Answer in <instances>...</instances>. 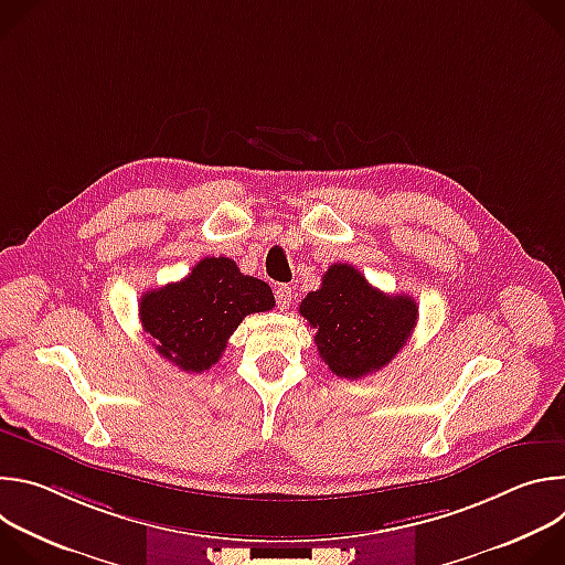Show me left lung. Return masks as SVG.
<instances>
[{
  "label": "left lung",
  "mask_w": 565,
  "mask_h": 565,
  "mask_svg": "<svg viewBox=\"0 0 565 565\" xmlns=\"http://www.w3.org/2000/svg\"><path fill=\"white\" fill-rule=\"evenodd\" d=\"M140 321L153 349L183 371H207L246 315L275 308L266 281L244 275L230 257H203L192 273L140 297Z\"/></svg>",
  "instance_id": "left-lung-1"
}]
</instances>
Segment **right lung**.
<instances>
[{
  "instance_id": "add662e5",
  "label": "right lung",
  "mask_w": 565,
  "mask_h": 565,
  "mask_svg": "<svg viewBox=\"0 0 565 565\" xmlns=\"http://www.w3.org/2000/svg\"><path fill=\"white\" fill-rule=\"evenodd\" d=\"M299 312L317 331L319 358L335 375L351 380L386 366L407 344L418 319L412 297L384 295L351 264H333Z\"/></svg>"
}]
</instances>
